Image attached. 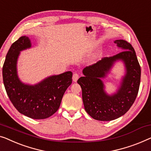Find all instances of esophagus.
<instances>
[{
  "label": "esophagus",
  "mask_w": 151,
  "mask_h": 151,
  "mask_svg": "<svg viewBox=\"0 0 151 151\" xmlns=\"http://www.w3.org/2000/svg\"><path fill=\"white\" fill-rule=\"evenodd\" d=\"M78 78H79V74L78 73H74L73 74V82H77Z\"/></svg>",
  "instance_id": "1"
}]
</instances>
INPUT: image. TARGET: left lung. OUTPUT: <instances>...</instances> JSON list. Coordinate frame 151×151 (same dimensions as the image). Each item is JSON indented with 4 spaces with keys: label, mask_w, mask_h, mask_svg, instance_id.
<instances>
[{
    "label": "left lung",
    "mask_w": 151,
    "mask_h": 151,
    "mask_svg": "<svg viewBox=\"0 0 151 151\" xmlns=\"http://www.w3.org/2000/svg\"><path fill=\"white\" fill-rule=\"evenodd\" d=\"M114 43L123 51L86 67L83 70L84 76L78 80L82 88L85 110L97 121H110L124 115L134 103L139 91L141 68L134 47L123 39L116 40ZM118 60L125 63L126 75L117 93L110 96L104 93L101 79Z\"/></svg>",
    "instance_id": "left-lung-1"
}]
</instances>
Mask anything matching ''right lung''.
<instances>
[{
	"label": "right lung",
	"instance_id": "add662e5",
	"mask_svg": "<svg viewBox=\"0 0 151 151\" xmlns=\"http://www.w3.org/2000/svg\"><path fill=\"white\" fill-rule=\"evenodd\" d=\"M31 46L28 37L22 36L13 43L3 67V78L10 101L19 112L33 119H45L59 108L62 98L72 82V73L52 76L35 86L24 84L17 75L19 52Z\"/></svg>",
	"mask_w": 151,
	"mask_h": 151
}]
</instances>
